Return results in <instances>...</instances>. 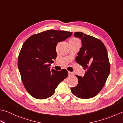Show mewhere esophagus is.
Returning <instances> with one entry per match:
<instances>
[{"mask_svg":"<svg viewBox=\"0 0 123 123\" xmlns=\"http://www.w3.org/2000/svg\"><path fill=\"white\" fill-rule=\"evenodd\" d=\"M68 75L69 76H72L74 75V74L73 73V72H70V71H68Z\"/></svg>","mask_w":123,"mask_h":123,"instance_id":"1","label":"esophagus"}]
</instances>
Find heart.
I'll use <instances>...</instances> for the list:
<instances>
[{"label": "heart", "mask_w": 123, "mask_h": 123, "mask_svg": "<svg viewBox=\"0 0 123 123\" xmlns=\"http://www.w3.org/2000/svg\"><path fill=\"white\" fill-rule=\"evenodd\" d=\"M80 43V42L77 38L76 37L71 38L69 41V43Z\"/></svg>", "instance_id": "heart-1"}]
</instances>
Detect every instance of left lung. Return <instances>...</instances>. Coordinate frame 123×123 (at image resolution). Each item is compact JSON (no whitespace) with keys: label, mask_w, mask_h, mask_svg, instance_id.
Listing matches in <instances>:
<instances>
[{"label":"left lung","mask_w":123,"mask_h":123,"mask_svg":"<svg viewBox=\"0 0 123 123\" xmlns=\"http://www.w3.org/2000/svg\"><path fill=\"white\" fill-rule=\"evenodd\" d=\"M74 36L81 38L82 44L76 61L87 71L83 77L76 75L78 84L71 91L76 97L88 99L94 97L104 87L110 70L109 57L101 40L81 32H76Z\"/></svg>","instance_id":"1"}]
</instances>
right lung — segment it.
<instances>
[{
    "label": "right lung",
    "mask_w": 123,
    "mask_h": 123,
    "mask_svg": "<svg viewBox=\"0 0 123 123\" xmlns=\"http://www.w3.org/2000/svg\"><path fill=\"white\" fill-rule=\"evenodd\" d=\"M72 33L49 30L31 36L24 43L18 66L23 85L32 97L37 99L50 97L59 83L67 77L66 69H50L49 63L56 59L57 43L66 40Z\"/></svg>",
    "instance_id": "1"
}]
</instances>
